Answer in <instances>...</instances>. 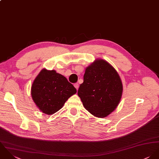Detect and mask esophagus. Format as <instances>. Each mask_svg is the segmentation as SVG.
<instances>
[{
  "instance_id": "esophagus-1",
  "label": "esophagus",
  "mask_w": 159,
  "mask_h": 159,
  "mask_svg": "<svg viewBox=\"0 0 159 159\" xmlns=\"http://www.w3.org/2000/svg\"><path fill=\"white\" fill-rule=\"evenodd\" d=\"M74 87H75L77 90H78V89H79V84H77V83L74 84Z\"/></svg>"
}]
</instances>
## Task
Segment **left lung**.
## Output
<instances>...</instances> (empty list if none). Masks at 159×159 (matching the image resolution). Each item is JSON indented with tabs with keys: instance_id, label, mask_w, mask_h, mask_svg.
<instances>
[{
	"instance_id": "obj_1",
	"label": "left lung",
	"mask_w": 159,
	"mask_h": 159,
	"mask_svg": "<svg viewBox=\"0 0 159 159\" xmlns=\"http://www.w3.org/2000/svg\"><path fill=\"white\" fill-rule=\"evenodd\" d=\"M122 92V82L115 68L106 60L97 59L85 69L77 94L90 113L104 118L117 108Z\"/></svg>"
}]
</instances>
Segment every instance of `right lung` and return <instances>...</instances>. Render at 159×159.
<instances>
[{
	"mask_svg": "<svg viewBox=\"0 0 159 159\" xmlns=\"http://www.w3.org/2000/svg\"><path fill=\"white\" fill-rule=\"evenodd\" d=\"M76 89L55 70L43 68L34 79L31 90L32 99L39 110L52 115L61 109Z\"/></svg>",
	"mask_w": 159,
	"mask_h": 159,
	"instance_id": "1",
	"label": "right lung"
}]
</instances>
